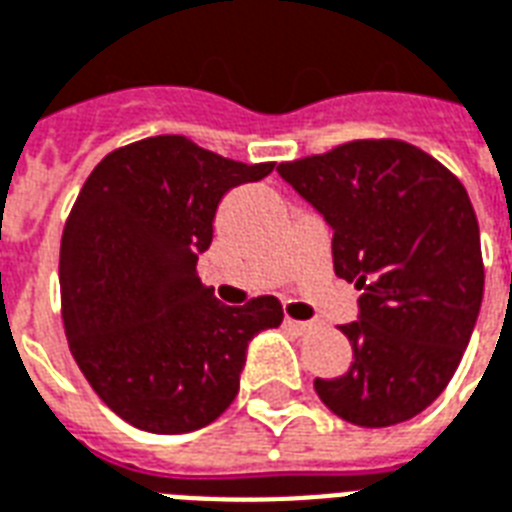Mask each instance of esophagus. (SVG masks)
<instances>
[{
	"instance_id": "esophagus-1",
	"label": "esophagus",
	"mask_w": 512,
	"mask_h": 512,
	"mask_svg": "<svg viewBox=\"0 0 512 512\" xmlns=\"http://www.w3.org/2000/svg\"><path fill=\"white\" fill-rule=\"evenodd\" d=\"M285 326L291 328V331H296V334H307V331H312V323H304V320L285 318Z\"/></svg>"
}]
</instances>
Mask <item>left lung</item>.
I'll return each mask as SVG.
<instances>
[{"label": "left lung", "mask_w": 512, "mask_h": 512, "mask_svg": "<svg viewBox=\"0 0 512 512\" xmlns=\"http://www.w3.org/2000/svg\"><path fill=\"white\" fill-rule=\"evenodd\" d=\"M277 173L334 229V272L360 293L339 326L352 363L315 392L336 417L390 427L417 417L457 371L483 299L478 219L446 165L398 138H358Z\"/></svg>", "instance_id": "left-lung-1"}]
</instances>
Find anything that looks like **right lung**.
I'll return each instance as SVG.
<instances>
[{
    "label": "right lung",
    "instance_id": "1",
    "mask_svg": "<svg viewBox=\"0 0 512 512\" xmlns=\"http://www.w3.org/2000/svg\"><path fill=\"white\" fill-rule=\"evenodd\" d=\"M272 168L154 136L106 154L79 189L61 237L63 331L98 398L138 430L211 425L248 342L283 323L275 296L224 307L197 275L221 197Z\"/></svg>",
    "mask_w": 512,
    "mask_h": 512
}]
</instances>
